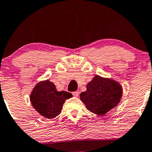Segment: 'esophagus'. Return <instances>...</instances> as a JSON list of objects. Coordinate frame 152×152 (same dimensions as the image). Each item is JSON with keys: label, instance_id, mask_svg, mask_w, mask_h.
<instances>
[{"label": "esophagus", "instance_id": "obj_1", "mask_svg": "<svg viewBox=\"0 0 152 152\" xmlns=\"http://www.w3.org/2000/svg\"><path fill=\"white\" fill-rule=\"evenodd\" d=\"M72 94H73V96H79L80 93H79V91H77L73 92Z\"/></svg>", "mask_w": 152, "mask_h": 152}]
</instances>
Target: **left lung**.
<instances>
[{
	"label": "left lung",
	"mask_w": 152,
	"mask_h": 152,
	"mask_svg": "<svg viewBox=\"0 0 152 152\" xmlns=\"http://www.w3.org/2000/svg\"><path fill=\"white\" fill-rule=\"evenodd\" d=\"M87 90L80 95L87 109L97 115L107 113L119 103L122 88L118 83L96 75L86 86Z\"/></svg>",
	"instance_id": "obj_1"
}]
</instances>
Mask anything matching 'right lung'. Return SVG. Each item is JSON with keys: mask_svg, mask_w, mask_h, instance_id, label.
<instances>
[{"mask_svg": "<svg viewBox=\"0 0 152 152\" xmlns=\"http://www.w3.org/2000/svg\"><path fill=\"white\" fill-rule=\"evenodd\" d=\"M72 96L69 92L58 91L54 83L48 80L36 86L31 94V102L42 115L53 118L61 113L65 100Z\"/></svg>", "mask_w": 152, "mask_h": 152, "instance_id": "add662e5", "label": "right lung"}]
</instances>
